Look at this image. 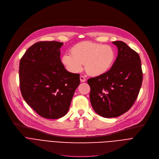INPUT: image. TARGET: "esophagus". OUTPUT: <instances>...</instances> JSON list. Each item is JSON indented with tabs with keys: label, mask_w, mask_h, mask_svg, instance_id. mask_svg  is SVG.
<instances>
[{
	"label": "esophagus",
	"mask_w": 159,
	"mask_h": 159,
	"mask_svg": "<svg viewBox=\"0 0 159 159\" xmlns=\"http://www.w3.org/2000/svg\"><path fill=\"white\" fill-rule=\"evenodd\" d=\"M80 80L82 82H85L86 80V78L84 77H83V76H82V75H80Z\"/></svg>",
	"instance_id": "esophagus-1"
}]
</instances>
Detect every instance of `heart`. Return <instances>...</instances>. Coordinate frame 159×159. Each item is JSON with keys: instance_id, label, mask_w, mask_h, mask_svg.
<instances>
[{"instance_id": "b5f03b06", "label": "heart", "mask_w": 159, "mask_h": 159, "mask_svg": "<svg viewBox=\"0 0 159 159\" xmlns=\"http://www.w3.org/2000/svg\"><path fill=\"white\" fill-rule=\"evenodd\" d=\"M115 57V52L111 46L86 41L73 46L71 54H64L61 62L66 69L73 73L80 72L84 64L86 72L96 77L110 70Z\"/></svg>"}]
</instances>
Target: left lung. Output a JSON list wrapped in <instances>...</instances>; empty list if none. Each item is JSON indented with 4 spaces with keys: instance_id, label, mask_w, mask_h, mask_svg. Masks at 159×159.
Instances as JSON below:
<instances>
[{
    "instance_id": "left-lung-1",
    "label": "left lung",
    "mask_w": 159,
    "mask_h": 159,
    "mask_svg": "<svg viewBox=\"0 0 159 159\" xmlns=\"http://www.w3.org/2000/svg\"><path fill=\"white\" fill-rule=\"evenodd\" d=\"M113 44L118 48V55L111 68L88 80L93 109L105 118L116 117L128 111L137 99L143 82L139 54L122 41Z\"/></svg>"
}]
</instances>
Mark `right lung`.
I'll return each mask as SVG.
<instances>
[{
  "mask_svg": "<svg viewBox=\"0 0 159 159\" xmlns=\"http://www.w3.org/2000/svg\"><path fill=\"white\" fill-rule=\"evenodd\" d=\"M64 44L39 42L30 47L19 64L20 87L26 103L40 116L57 119L68 113L80 75L67 71L60 58Z\"/></svg>",
  "mask_w": 159,
  "mask_h": 159,
  "instance_id": "1",
  "label": "right lung"
}]
</instances>
